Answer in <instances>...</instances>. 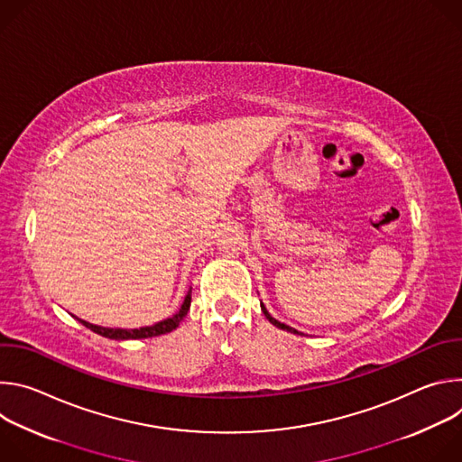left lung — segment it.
Listing matches in <instances>:
<instances>
[{"label":"left lung","mask_w":462,"mask_h":462,"mask_svg":"<svg viewBox=\"0 0 462 462\" xmlns=\"http://www.w3.org/2000/svg\"><path fill=\"white\" fill-rule=\"evenodd\" d=\"M261 310H263V314H265L267 316V319L273 323V325H276V327H280V328H283V331H289V333H294V335H298V331H296V328H292V327H289V325H285V323H282V321H278L276 318H273L271 314H269V310L265 309V305H263L261 303Z\"/></svg>","instance_id":"left-lung-1"}]
</instances>
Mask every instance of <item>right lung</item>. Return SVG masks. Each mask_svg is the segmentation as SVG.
Segmentation results:
<instances>
[{
    "instance_id": "1",
    "label": "right lung",
    "mask_w": 462,
    "mask_h": 462,
    "mask_svg": "<svg viewBox=\"0 0 462 462\" xmlns=\"http://www.w3.org/2000/svg\"><path fill=\"white\" fill-rule=\"evenodd\" d=\"M189 303H191V291H188L179 312H175L171 318H166L155 325L150 327H141V328H111V327H100V325H93L89 321H84L80 318H77L82 325H86L88 328H91L93 333L111 338V340H139V338H152V337H161L166 333H171L173 328L179 327L180 319L186 316V312L189 310Z\"/></svg>"
}]
</instances>
